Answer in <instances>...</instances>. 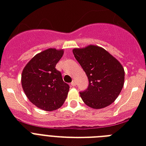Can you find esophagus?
<instances>
[{
    "label": "esophagus",
    "mask_w": 146,
    "mask_h": 146,
    "mask_svg": "<svg viewBox=\"0 0 146 146\" xmlns=\"http://www.w3.org/2000/svg\"><path fill=\"white\" fill-rule=\"evenodd\" d=\"M77 84L76 83V81L75 80H73V81H72V83H71V85L72 86H75Z\"/></svg>",
    "instance_id": "1"
}]
</instances>
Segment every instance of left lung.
Here are the masks:
<instances>
[{
  "instance_id": "8db88e82",
  "label": "left lung",
  "mask_w": 146,
  "mask_h": 146,
  "mask_svg": "<svg viewBox=\"0 0 146 146\" xmlns=\"http://www.w3.org/2000/svg\"><path fill=\"white\" fill-rule=\"evenodd\" d=\"M73 53L89 81L88 88L80 92L84 104L101 109L113 103L124 84L125 72L119 61L104 48L93 45L74 48Z\"/></svg>"
}]
</instances>
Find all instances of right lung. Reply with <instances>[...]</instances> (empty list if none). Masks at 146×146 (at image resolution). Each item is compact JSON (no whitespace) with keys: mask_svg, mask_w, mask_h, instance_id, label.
Wrapping results in <instances>:
<instances>
[{"mask_svg":"<svg viewBox=\"0 0 146 146\" xmlns=\"http://www.w3.org/2000/svg\"><path fill=\"white\" fill-rule=\"evenodd\" d=\"M64 51L48 48L33 58L23 70L21 83L25 94L38 108L53 111L62 106L69 91L55 68Z\"/></svg>","mask_w":146,"mask_h":146,"instance_id":"add662e5","label":"right lung"}]
</instances>
